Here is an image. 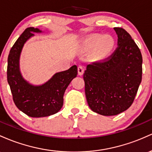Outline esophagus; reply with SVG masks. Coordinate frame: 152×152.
<instances>
[{
  "instance_id": "esophagus-1",
  "label": "esophagus",
  "mask_w": 152,
  "mask_h": 152,
  "mask_svg": "<svg viewBox=\"0 0 152 152\" xmlns=\"http://www.w3.org/2000/svg\"><path fill=\"white\" fill-rule=\"evenodd\" d=\"M77 71H78V74H79V75H82L84 73V71H85L84 67H83V66H79L77 68Z\"/></svg>"
}]
</instances>
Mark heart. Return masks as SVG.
Returning a JSON list of instances; mask_svg holds the SVG:
<instances>
[{"label": "heart", "instance_id": "1", "mask_svg": "<svg viewBox=\"0 0 152 152\" xmlns=\"http://www.w3.org/2000/svg\"><path fill=\"white\" fill-rule=\"evenodd\" d=\"M114 45L113 39L110 36L96 35L91 37L88 42V47L91 49L97 48L99 55L103 56L108 53Z\"/></svg>", "mask_w": 152, "mask_h": 152}]
</instances>
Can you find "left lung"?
I'll list each match as a JSON object with an SVG mask.
<instances>
[{
    "label": "left lung",
    "instance_id": "8db88e82",
    "mask_svg": "<svg viewBox=\"0 0 152 152\" xmlns=\"http://www.w3.org/2000/svg\"><path fill=\"white\" fill-rule=\"evenodd\" d=\"M114 30L117 48L105 59L88 64L83 74L88 105L107 116L118 115L132 105L142 78L140 49L125 29Z\"/></svg>",
    "mask_w": 152,
    "mask_h": 152
}]
</instances>
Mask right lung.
Instances as JSON below:
<instances>
[{
  "label": "right lung",
  "instance_id": "1",
  "mask_svg": "<svg viewBox=\"0 0 152 152\" xmlns=\"http://www.w3.org/2000/svg\"><path fill=\"white\" fill-rule=\"evenodd\" d=\"M42 31L34 27L27 28L18 37L10 50L8 57L7 80L16 107L33 118L46 117L57 113L63 105L64 92L77 75V67L56 73L47 83L34 86L26 82L19 69V58L25 42Z\"/></svg>",
  "mask_w": 152,
  "mask_h": 152
}]
</instances>
